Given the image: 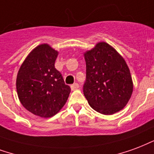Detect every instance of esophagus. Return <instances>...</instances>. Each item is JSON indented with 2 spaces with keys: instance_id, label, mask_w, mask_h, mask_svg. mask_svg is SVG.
Returning <instances> with one entry per match:
<instances>
[{
  "instance_id": "obj_1",
  "label": "esophagus",
  "mask_w": 154,
  "mask_h": 154,
  "mask_svg": "<svg viewBox=\"0 0 154 154\" xmlns=\"http://www.w3.org/2000/svg\"><path fill=\"white\" fill-rule=\"evenodd\" d=\"M79 88V85H78V83H74V84H72L71 86V89L72 90V91H74V90H77V89Z\"/></svg>"
}]
</instances>
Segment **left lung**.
<instances>
[{
    "instance_id": "8db88e82",
    "label": "left lung",
    "mask_w": 154,
    "mask_h": 154,
    "mask_svg": "<svg viewBox=\"0 0 154 154\" xmlns=\"http://www.w3.org/2000/svg\"><path fill=\"white\" fill-rule=\"evenodd\" d=\"M86 82L83 93L92 109L104 115L120 111L133 91V83L125 60L111 45L100 42L85 53Z\"/></svg>"
}]
</instances>
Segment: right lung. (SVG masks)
<instances>
[{
	"instance_id": "add662e5",
	"label": "right lung",
	"mask_w": 154,
	"mask_h": 154,
	"mask_svg": "<svg viewBox=\"0 0 154 154\" xmlns=\"http://www.w3.org/2000/svg\"><path fill=\"white\" fill-rule=\"evenodd\" d=\"M58 52L46 44L38 45L19 68L18 96L25 109L42 118H51L62 109L71 91L54 67Z\"/></svg>"
}]
</instances>
